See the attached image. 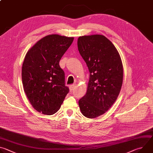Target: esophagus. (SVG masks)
<instances>
[{"instance_id":"esophagus-1","label":"esophagus","mask_w":153,"mask_h":153,"mask_svg":"<svg viewBox=\"0 0 153 153\" xmlns=\"http://www.w3.org/2000/svg\"><path fill=\"white\" fill-rule=\"evenodd\" d=\"M76 83H74V84L71 85L70 86V91H72V90H74V88H75V86H76Z\"/></svg>"}]
</instances>
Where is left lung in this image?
<instances>
[{
  "label": "left lung",
  "instance_id": "obj_1",
  "mask_svg": "<svg viewBox=\"0 0 153 153\" xmlns=\"http://www.w3.org/2000/svg\"><path fill=\"white\" fill-rule=\"evenodd\" d=\"M79 51L90 72L86 94L79 100L82 114L96 118L107 111L116 100L123 82V66L112 42L103 35L79 37Z\"/></svg>",
  "mask_w": 153,
  "mask_h": 153
}]
</instances>
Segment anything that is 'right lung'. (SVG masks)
Here are the masks:
<instances>
[{"mask_svg":"<svg viewBox=\"0 0 153 153\" xmlns=\"http://www.w3.org/2000/svg\"><path fill=\"white\" fill-rule=\"evenodd\" d=\"M73 37L48 35L27 52L22 68L26 96L33 107L47 115L56 113L70 90L59 62L70 47Z\"/></svg>","mask_w":153,"mask_h":153,"instance_id":"1","label":"right lung"}]
</instances>
